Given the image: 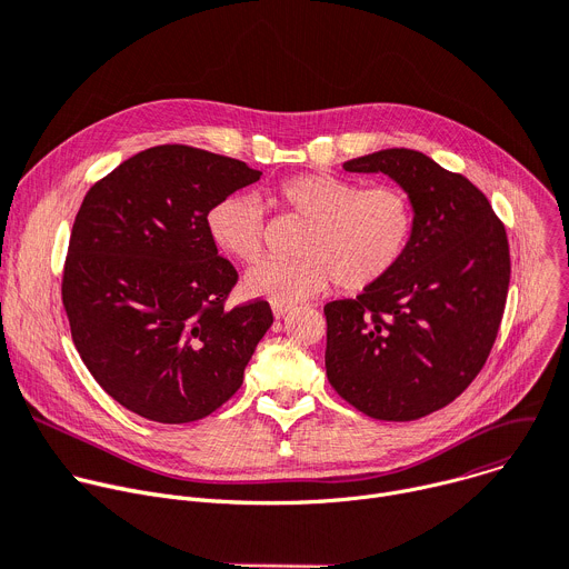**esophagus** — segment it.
<instances>
[{"mask_svg":"<svg viewBox=\"0 0 569 569\" xmlns=\"http://www.w3.org/2000/svg\"><path fill=\"white\" fill-rule=\"evenodd\" d=\"M292 308V303H281V301H274L272 303V313H274V318L279 320V318H283L288 311Z\"/></svg>","mask_w":569,"mask_h":569,"instance_id":"esophagus-1","label":"esophagus"}]
</instances>
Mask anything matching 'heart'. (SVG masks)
Returning a JSON list of instances; mask_svg holds the SVG:
<instances>
[{
  "mask_svg": "<svg viewBox=\"0 0 569 569\" xmlns=\"http://www.w3.org/2000/svg\"><path fill=\"white\" fill-rule=\"evenodd\" d=\"M270 203L306 222L290 261H268L247 272L244 290L292 303L329 290L363 292L386 281L403 261L416 233V201L399 183L363 188L329 172H303L281 181ZM209 233L240 263L266 253L263 206L244 194H229L209 211Z\"/></svg>",
  "mask_w": 569,
  "mask_h": 569,
  "instance_id": "obj_1",
  "label": "heart"
}]
</instances>
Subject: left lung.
<instances>
[{
  "mask_svg": "<svg viewBox=\"0 0 569 569\" xmlns=\"http://www.w3.org/2000/svg\"><path fill=\"white\" fill-rule=\"evenodd\" d=\"M347 172H383L416 201L399 268L353 299L325 306L327 377L366 416L420 420L483 370L503 318L510 251L488 197L416 149H381Z\"/></svg>",
  "mask_w": 569,
  "mask_h": 569,
  "instance_id": "8db88e82",
  "label": "left lung"
}]
</instances>
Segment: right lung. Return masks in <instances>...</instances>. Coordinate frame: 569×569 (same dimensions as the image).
<instances>
[{"mask_svg":"<svg viewBox=\"0 0 569 569\" xmlns=\"http://www.w3.org/2000/svg\"><path fill=\"white\" fill-rule=\"evenodd\" d=\"M261 179L238 159L159 144L83 197L61 297L94 381L140 418L186 425L242 386L274 316L266 299L227 308L236 268L218 253L209 211Z\"/></svg>","mask_w":569,"mask_h":569,"instance_id":"1","label":"right lung"}]
</instances>
